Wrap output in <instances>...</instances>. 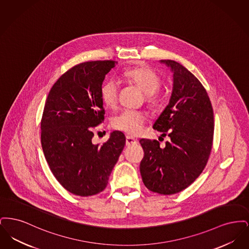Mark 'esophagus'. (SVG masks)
<instances>
[{
    "label": "esophagus",
    "mask_w": 249,
    "mask_h": 249,
    "mask_svg": "<svg viewBox=\"0 0 249 249\" xmlns=\"http://www.w3.org/2000/svg\"><path fill=\"white\" fill-rule=\"evenodd\" d=\"M135 143H137V141H136L134 138L130 137V136H127V137H126V145L130 146V145L135 144Z\"/></svg>",
    "instance_id": "esophagus-1"
}]
</instances>
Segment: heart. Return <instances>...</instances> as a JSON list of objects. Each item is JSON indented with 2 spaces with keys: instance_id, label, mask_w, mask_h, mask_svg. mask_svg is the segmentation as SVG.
<instances>
[{
  "instance_id": "b5f03b06",
  "label": "heart",
  "mask_w": 249,
  "mask_h": 249,
  "mask_svg": "<svg viewBox=\"0 0 249 249\" xmlns=\"http://www.w3.org/2000/svg\"><path fill=\"white\" fill-rule=\"evenodd\" d=\"M124 75L132 83L135 84L142 92L147 96L156 93L161 85L160 77L156 71L147 66H137L124 71ZM118 83L113 80H107L101 87V99L107 107H114L118 100ZM148 102L156 104L157 97H150ZM145 116L138 111L124 110L116 115L112 119V127L116 130L123 131L131 136L140 134L145 124Z\"/></svg>"
}]
</instances>
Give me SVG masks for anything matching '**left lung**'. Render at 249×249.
Segmentation results:
<instances>
[{"label":"left lung","instance_id":"obj_1","mask_svg":"<svg viewBox=\"0 0 249 249\" xmlns=\"http://www.w3.org/2000/svg\"><path fill=\"white\" fill-rule=\"evenodd\" d=\"M173 71L168 106L153 125L170 137L161 148L157 140L141 139L144 156L140 173L144 186L163 195L176 194L201 174L211 153L213 113L208 94L198 78L175 60H160Z\"/></svg>","mask_w":249,"mask_h":249}]
</instances>
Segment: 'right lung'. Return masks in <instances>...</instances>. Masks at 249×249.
I'll use <instances>...</instances> for the list:
<instances>
[{"label": "right lung", "mask_w": 249, "mask_h": 249, "mask_svg": "<svg viewBox=\"0 0 249 249\" xmlns=\"http://www.w3.org/2000/svg\"><path fill=\"white\" fill-rule=\"evenodd\" d=\"M114 60L79 63L63 73L48 93L41 120V142L59 184L74 195L92 196L107 188L126 138L115 130L102 145L91 128L105 119L101 87Z\"/></svg>", "instance_id": "add662e5"}]
</instances>
